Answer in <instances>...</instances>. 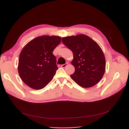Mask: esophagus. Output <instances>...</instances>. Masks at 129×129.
Masks as SVG:
<instances>
[{"instance_id":"obj_1","label":"esophagus","mask_w":129,"mask_h":129,"mask_svg":"<svg viewBox=\"0 0 129 129\" xmlns=\"http://www.w3.org/2000/svg\"><path fill=\"white\" fill-rule=\"evenodd\" d=\"M67 65H68V63H65V64H64L61 65V67L62 68H64L66 67L67 66Z\"/></svg>"}]
</instances>
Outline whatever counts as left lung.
I'll list each match as a JSON object with an SVG mask.
<instances>
[{
  "label": "left lung",
  "instance_id": "left-lung-1",
  "mask_svg": "<svg viewBox=\"0 0 129 129\" xmlns=\"http://www.w3.org/2000/svg\"><path fill=\"white\" fill-rule=\"evenodd\" d=\"M63 44L73 51L72 64L75 72L70 75L75 83L85 88L98 84L105 71L103 50L94 40L84 34L62 38Z\"/></svg>",
  "mask_w": 129,
  "mask_h": 129
}]
</instances>
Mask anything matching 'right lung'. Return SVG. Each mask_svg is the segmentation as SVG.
<instances>
[{"mask_svg": "<svg viewBox=\"0 0 129 129\" xmlns=\"http://www.w3.org/2000/svg\"><path fill=\"white\" fill-rule=\"evenodd\" d=\"M57 36L44 35L33 39L19 56L18 72L21 80L34 89H42L53 79L58 69L54 49L61 42Z\"/></svg>", "mask_w": 129, "mask_h": 129, "instance_id": "obj_1", "label": "right lung"}]
</instances>
